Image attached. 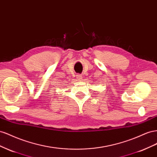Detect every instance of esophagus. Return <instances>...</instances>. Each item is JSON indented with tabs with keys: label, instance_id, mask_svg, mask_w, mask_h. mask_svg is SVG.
Returning <instances> with one entry per match:
<instances>
[{
	"label": "esophagus",
	"instance_id": "obj_1",
	"mask_svg": "<svg viewBox=\"0 0 157 157\" xmlns=\"http://www.w3.org/2000/svg\"><path fill=\"white\" fill-rule=\"evenodd\" d=\"M77 79L78 80V81H82V76L81 75L78 74L77 75Z\"/></svg>",
	"mask_w": 157,
	"mask_h": 157
}]
</instances>
